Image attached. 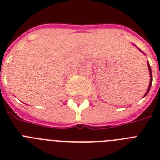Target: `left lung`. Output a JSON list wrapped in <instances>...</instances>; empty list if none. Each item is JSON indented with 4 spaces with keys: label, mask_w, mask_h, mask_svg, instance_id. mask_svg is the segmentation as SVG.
I'll use <instances>...</instances> for the list:
<instances>
[{
    "label": "left lung",
    "mask_w": 160,
    "mask_h": 160,
    "mask_svg": "<svg viewBox=\"0 0 160 160\" xmlns=\"http://www.w3.org/2000/svg\"><path fill=\"white\" fill-rule=\"evenodd\" d=\"M148 67H149V74H150V82H149V88H148V90H147V92L145 93V95H144V96L148 94V92L149 91V90H150V87H151V85H152V80H153V76H152V71H151V68H150V65H149V64L148 63Z\"/></svg>",
    "instance_id": "left-lung-1"
}]
</instances>
